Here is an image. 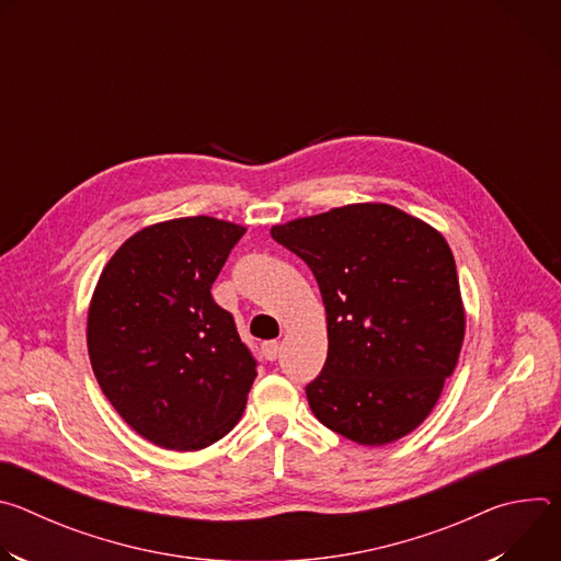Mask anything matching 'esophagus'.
<instances>
[{
    "label": "esophagus",
    "mask_w": 561,
    "mask_h": 561,
    "mask_svg": "<svg viewBox=\"0 0 561 561\" xmlns=\"http://www.w3.org/2000/svg\"><path fill=\"white\" fill-rule=\"evenodd\" d=\"M262 355L268 359V362H275L277 355H279V342H264L262 344Z\"/></svg>",
    "instance_id": "34e87169"
}]
</instances>
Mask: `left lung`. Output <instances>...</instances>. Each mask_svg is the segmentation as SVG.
<instances>
[{
  "mask_svg": "<svg viewBox=\"0 0 561 561\" xmlns=\"http://www.w3.org/2000/svg\"><path fill=\"white\" fill-rule=\"evenodd\" d=\"M312 271L329 357L310 411L362 446L413 433L435 409L463 344L455 257L439 230L390 204H348L271 228Z\"/></svg>",
  "mask_w": 561,
  "mask_h": 561,
  "instance_id": "obj_1",
  "label": "left lung"
}]
</instances>
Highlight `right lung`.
Returning <instances> with one entry per match:
<instances>
[{
    "instance_id": "right-lung-1",
    "label": "right lung",
    "mask_w": 561,
    "mask_h": 561,
    "mask_svg": "<svg viewBox=\"0 0 561 561\" xmlns=\"http://www.w3.org/2000/svg\"><path fill=\"white\" fill-rule=\"evenodd\" d=\"M244 226L208 215L137 230L89 306L93 373L122 420L154 446L202 450L242 417L257 362L210 286Z\"/></svg>"
}]
</instances>
